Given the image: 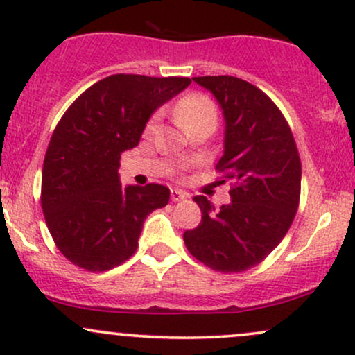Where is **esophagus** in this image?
<instances>
[{
    "label": "esophagus",
    "instance_id": "esophagus-1",
    "mask_svg": "<svg viewBox=\"0 0 355 355\" xmlns=\"http://www.w3.org/2000/svg\"><path fill=\"white\" fill-rule=\"evenodd\" d=\"M189 197L184 190H178V189H171L170 190V198L171 202H180V200H185V198Z\"/></svg>",
    "mask_w": 355,
    "mask_h": 355
}]
</instances>
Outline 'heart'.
Wrapping results in <instances>:
<instances>
[{
    "label": "heart",
    "instance_id": "obj_1",
    "mask_svg": "<svg viewBox=\"0 0 355 355\" xmlns=\"http://www.w3.org/2000/svg\"><path fill=\"white\" fill-rule=\"evenodd\" d=\"M175 112L187 130L200 123H212L216 126L217 119H219V109H217L216 103L210 97L198 94V92H192V94L182 97L175 106ZM153 123L155 119H151L148 124V130L153 128Z\"/></svg>",
    "mask_w": 355,
    "mask_h": 355
}]
</instances>
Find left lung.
<instances>
[{
	"label": "left lung",
	"mask_w": 355,
	"mask_h": 355,
	"mask_svg": "<svg viewBox=\"0 0 355 355\" xmlns=\"http://www.w3.org/2000/svg\"><path fill=\"white\" fill-rule=\"evenodd\" d=\"M219 101L225 119L224 155L216 165L231 182V204L214 209L197 196L202 220L184 241L210 270L254 268L282 243L300 204L302 162L290 124L256 85L232 76L193 77Z\"/></svg>",
	"instance_id": "left-lung-1"
}]
</instances>
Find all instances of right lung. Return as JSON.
Wrapping results in <instances>:
<instances>
[{
	"label": "right lung",
	"mask_w": 355,
	"mask_h": 355,
	"mask_svg": "<svg viewBox=\"0 0 355 355\" xmlns=\"http://www.w3.org/2000/svg\"><path fill=\"white\" fill-rule=\"evenodd\" d=\"M189 77L114 73L84 91L53 130L42 170V209L58 251L85 271H107L138 249L143 222L168 204V187H121L123 151L139 143L151 112Z\"/></svg>",
	"instance_id": "obj_1"
}]
</instances>
